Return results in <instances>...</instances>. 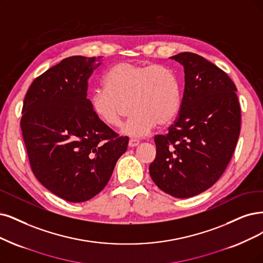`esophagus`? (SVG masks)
<instances>
[{
	"instance_id": "34e87169",
	"label": "esophagus",
	"mask_w": 263,
	"mask_h": 263,
	"mask_svg": "<svg viewBox=\"0 0 263 263\" xmlns=\"http://www.w3.org/2000/svg\"><path fill=\"white\" fill-rule=\"evenodd\" d=\"M140 144V141L137 139H130L129 140V147H135Z\"/></svg>"
}]
</instances>
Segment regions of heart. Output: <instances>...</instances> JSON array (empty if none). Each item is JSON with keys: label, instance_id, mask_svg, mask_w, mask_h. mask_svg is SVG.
I'll use <instances>...</instances> for the list:
<instances>
[{"label": "heart", "instance_id": "b5f03b06", "mask_svg": "<svg viewBox=\"0 0 263 263\" xmlns=\"http://www.w3.org/2000/svg\"><path fill=\"white\" fill-rule=\"evenodd\" d=\"M103 83L105 87L95 89L90 95L91 110L103 123L118 126L124 104L130 102L133 114L121 126L126 137H145L157 123L171 122L179 111V81L163 65L121 62L105 73Z\"/></svg>", "mask_w": 263, "mask_h": 263}]
</instances>
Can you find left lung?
I'll list each match as a JSON object with an SVG mask.
<instances>
[{"mask_svg":"<svg viewBox=\"0 0 263 263\" xmlns=\"http://www.w3.org/2000/svg\"><path fill=\"white\" fill-rule=\"evenodd\" d=\"M184 67L178 118L166 135H156L149 174L177 198L198 195L215 184L235 151L240 132L236 86L219 67L190 52L170 57Z\"/></svg>","mask_w":263,"mask_h":263,"instance_id":"obj_1","label":"left lung"}]
</instances>
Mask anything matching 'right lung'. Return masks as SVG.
I'll return each instance as SVG.
<instances>
[{
  "label": "right lung",
  "mask_w": 263,
  "mask_h": 263,
  "mask_svg": "<svg viewBox=\"0 0 263 263\" xmlns=\"http://www.w3.org/2000/svg\"><path fill=\"white\" fill-rule=\"evenodd\" d=\"M102 57L71 56L33 80L21 126L32 172L43 186L70 202L93 198L108 183L129 139L95 117L87 80Z\"/></svg>",
  "instance_id": "add662e5"
}]
</instances>
